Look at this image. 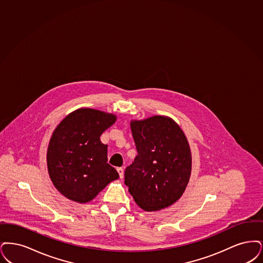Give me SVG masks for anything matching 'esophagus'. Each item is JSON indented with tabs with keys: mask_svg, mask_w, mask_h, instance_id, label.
Masks as SVG:
<instances>
[{
	"mask_svg": "<svg viewBox=\"0 0 263 263\" xmlns=\"http://www.w3.org/2000/svg\"><path fill=\"white\" fill-rule=\"evenodd\" d=\"M117 171H118L119 175H120V178L123 179V178H124V169H123V168H118Z\"/></svg>",
	"mask_w": 263,
	"mask_h": 263,
	"instance_id": "34e87169",
	"label": "esophagus"
}]
</instances>
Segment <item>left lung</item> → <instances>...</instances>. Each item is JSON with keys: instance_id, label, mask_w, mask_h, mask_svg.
Masks as SVG:
<instances>
[{"instance_id": "left-lung-1", "label": "left lung", "mask_w": 263, "mask_h": 263, "mask_svg": "<svg viewBox=\"0 0 263 263\" xmlns=\"http://www.w3.org/2000/svg\"><path fill=\"white\" fill-rule=\"evenodd\" d=\"M137 156L126 167L125 183L137 205L157 211L175 203L189 183L192 153L182 128L169 117L132 121Z\"/></svg>"}]
</instances>
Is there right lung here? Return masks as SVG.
I'll return each instance as SVG.
<instances>
[{
	"instance_id": "1",
	"label": "right lung",
	"mask_w": 263,
	"mask_h": 263,
	"mask_svg": "<svg viewBox=\"0 0 263 263\" xmlns=\"http://www.w3.org/2000/svg\"><path fill=\"white\" fill-rule=\"evenodd\" d=\"M116 120L115 115L81 108L55 128L47 150V166L52 183L67 198L86 203L119 178L108 164V145L100 140Z\"/></svg>"
}]
</instances>
